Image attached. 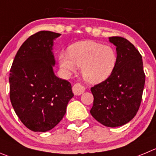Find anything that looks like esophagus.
I'll return each mask as SVG.
<instances>
[{
	"mask_svg": "<svg viewBox=\"0 0 156 156\" xmlns=\"http://www.w3.org/2000/svg\"><path fill=\"white\" fill-rule=\"evenodd\" d=\"M85 91V87L82 86L80 84H75L72 87V91H73L75 95H80Z\"/></svg>",
	"mask_w": 156,
	"mask_h": 156,
	"instance_id": "obj_1",
	"label": "esophagus"
}]
</instances>
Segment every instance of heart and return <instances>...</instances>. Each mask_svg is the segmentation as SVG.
I'll return each instance as SVG.
<instances>
[{
	"label": "heart",
	"mask_w": 156,
	"mask_h": 156,
	"mask_svg": "<svg viewBox=\"0 0 156 156\" xmlns=\"http://www.w3.org/2000/svg\"><path fill=\"white\" fill-rule=\"evenodd\" d=\"M58 61L61 68L67 73L75 71L76 66L81 68V74L87 82L98 84L112 75L115 67L117 55L114 48L110 45L85 41L71 45L68 55L61 53Z\"/></svg>",
	"instance_id": "b5f03b06"
}]
</instances>
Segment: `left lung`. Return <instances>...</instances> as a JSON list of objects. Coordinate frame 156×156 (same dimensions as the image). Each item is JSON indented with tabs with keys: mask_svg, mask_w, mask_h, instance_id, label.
Listing matches in <instances>:
<instances>
[{
	"mask_svg": "<svg viewBox=\"0 0 156 156\" xmlns=\"http://www.w3.org/2000/svg\"><path fill=\"white\" fill-rule=\"evenodd\" d=\"M116 47L117 61L112 75L91 88V115L107 127L126 125L135 116L142 101L145 76L139 51L127 39L109 37Z\"/></svg>",
	"mask_w": 156,
	"mask_h": 156,
	"instance_id": "obj_1",
	"label": "left lung"
}]
</instances>
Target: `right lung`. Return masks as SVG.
<instances>
[{"instance_id": "add662e5", "label": "right lung", "mask_w": 156, "mask_h": 156, "mask_svg": "<svg viewBox=\"0 0 156 156\" xmlns=\"http://www.w3.org/2000/svg\"><path fill=\"white\" fill-rule=\"evenodd\" d=\"M61 34L43 30L30 36L15 55L10 71V99L23 124L45 132L63 119L74 94L70 82L55 75L54 41Z\"/></svg>"}]
</instances>
